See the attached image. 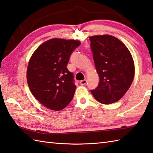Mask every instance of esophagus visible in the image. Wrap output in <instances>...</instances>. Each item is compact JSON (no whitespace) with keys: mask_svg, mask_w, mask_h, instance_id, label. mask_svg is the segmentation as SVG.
<instances>
[{"mask_svg":"<svg viewBox=\"0 0 153 153\" xmlns=\"http://www.w3.org/2000/svg\"><path fill=\"white\" fill-rule=\"evenodd\" d=\"M87 84V80H82L80 81V85H85Z\"/></svg>","mask_w":153,"mask_h":153,"instance_id":"esophagus-1","label":"esophagus"}]
</instances>
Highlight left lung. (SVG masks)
<instances>
[{
  "instance_id": "8db88e82",
  "label": "left lung",
  "mask_w": 153,
  "mask_h": 153,
  "mask_svg": "<svg viewBox=\"0 0 153 153\" xmlns=\"http://www.w3.org/2000/svg\"><path fill=\"white\" fill-rule=\"evenodd\" d=\"M91 50L100 83L91 90L93 97L103 104L119 101L129 89L134 76V64L128 48L109 35L89 37Z\"/></svg>"
}]
</instances>
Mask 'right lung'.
<instances>
[{
  "label": "right lung",
  "instance_id": "right-lung-1",
  "mask_svg": "<svg viewBox=\"0 0 153 153\" xmlns=\"http://www.w3.org/2000/svg\"><path fill=\"white\" fill-rule=\"evenodd\" d=\"M80 45L76 40L51 39L31 56L27 70L28 86L35 98L47 108L61 110L73 98L76 85L66 66Z\"/></svg>",
  "mask_w": 153,
  "mask_h": 153
}]
</instances>
